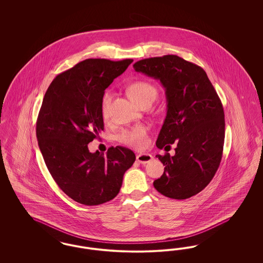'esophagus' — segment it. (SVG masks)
I'll use <instances>...</instances> for the list:
<instances>
[{"label": "esophagus", "mask_w": 263, "mask_h": 263, "mask_svg": "<svg viewBox=\"0 0 263 263\" xmlns=\"http://www.w3.org/2000/svg\"><path fill=\"white\" fill-rule=\"evenodd\" d=\"M152 160H153V156L150 155V154L142 153V154H139V155H137V161L140 163L145 164V163L151 162Z\"/></svg>", "instance_id": "1"}]
</instances>
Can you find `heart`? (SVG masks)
<instances>
[{
    "instance_id": "1",
    "label": "heart",
    "mask_w": 263,
    "mask_h": 263,
    "mask_svg": "<svg viewBox=\"0 0 263 263\" xmlns=\"http://www.w3.org/2000/svg\"><path fill=\"white\" fill-rule=\"evenodd\" d=\"M128 93L136 103L141 104L146 100H155L157 98L158 91L157 88L147 82H136L128 88ZM111 100L112 92L110 90L105 91L101 101V112L104 118L108 117ZM148 134V127L140 124L123 130L118 135V140L129 147L135 149H143L147 146L149 142Z\"/></svg>"
}]
</instances>
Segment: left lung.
Segmentation results:
<instances>
[{"label": "left lung", "mask_w": 263, "mask_h": 263, "mask_svg": "<svg viewBox=\"0 0 263 263\" xmlns=\"http://www.w3.org/2000/svg\"><path fill=\"white\" fill-rule=\"evenodd\" d=\"M133 67L136 72L160 80L165 90L166 116L157 147L177 144L175 156L167 153L156 156L164 172L154 186L173 199L190 198L209 184L222 160L225 140L222 102L206 72L176 55L143 59Z\"/></svg>", "instance_id": "left-lung-1"}]
</instances>
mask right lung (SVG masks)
<instances>
[{
	"instance_id": "1",
	"label": "right lung",
	"mask_w": 263,
	"mask_h": 263,
	"mask_svg": "<svg viewBox=\"0 0 263 263\" xmlns=\"http://www.w3.org/2000/svg\"><path fill=\"white\" fill-rule=\"evenodd\" d=\"M132 59H87L57 76L47 88L36 122L38 146L55 182L73 200L93 206L118 194L135 154L117 146L90 153L88 144L103 130L105 88Z\"/></svg>"
}]
</instances>
